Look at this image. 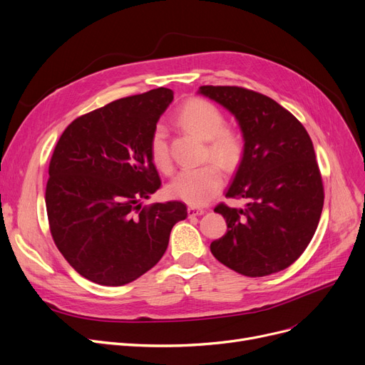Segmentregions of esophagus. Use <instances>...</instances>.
<instances>
[{"instance_id": "34e87169", "label": "esophagus", "mask_w": 365, "mask_h": 365, "mask_svg": "<svg viewBox=\"0 0 365 365\" xmlns=\"http://www.w3.org/2000/svg\"><path fill=\"white\" fill-rule=\"evenodd\" d=\"M204 215L202 208H197V207H187V216L189 217H195V216H201Z\"/></svg>"}]
</instances>
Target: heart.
I'll list each match as a JSON object with an SVG mask.
<instances>
[{"label":"heart","instance_id":"1","mask_svg":"<svg viewBox=\"0 0 365 365\" xmlns=\"http://www.w3.org/2000/svg\"><path fill=\"white\" fill-rule=\"evenodd\" d=\"M179 123L189 131L207 140L205 157L213 160L223 168H232L241 158V140L238 134L226 128V120L222 110L205 99L189 101L179 112ZM152 161L161 170L170 167V150L167 130L163 124L155 125L149 140ZM223 186L220 170L207 164L198 168L182 170L171 180L168 190L175 197L189 205H205L215 198Z\"/></svg>","mask_w":365,"mask_h":365}]
</instances>
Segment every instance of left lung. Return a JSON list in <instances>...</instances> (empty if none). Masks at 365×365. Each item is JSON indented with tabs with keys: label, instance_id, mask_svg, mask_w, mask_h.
I'll list each match as a JSON object with an SVG mask.
<instances>
[{
	"label": "left lung",
	"instance_id": "8db88e82",
	"mask_svg": "<svg viewBox=\"0 0 365 365\" xmlns=\"http://www.w3.org/2000/svg\"><path fill=\"white\" fill-rule=\"evenodd\" d=\"M200 94L226 108L244 138L242 158L227 198L219 204L226 234L210 244L213 256L245 277H266L294 263L311 242L324 205L315 150L302 123L274 99L235 86H202Z\"/></svg>",
	"mask_w": 365,
	"mask_h": 365
}]
</instances>
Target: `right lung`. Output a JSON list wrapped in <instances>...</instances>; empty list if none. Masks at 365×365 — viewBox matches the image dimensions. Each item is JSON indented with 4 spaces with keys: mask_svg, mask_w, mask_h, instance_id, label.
I'll return each instance as SVG.
<instances>
[{
    "mask_svg": "<svg viewBox=\"0 0 365 365\" xmlns=\"http://www.w3.org/2000/svg\"><path fill=\"white\" fill-rule=\"evenodd\" d=\"M173 101L155 88L73 120L48 165L46 205L56 247L84 278L118 287L138 279L167 250L180 201L142 207L161 186L149 140Z\"/></svg>",
    "mask_w": 365,
    "mask_h": 365,
    "instance_id": "obj_1",
    "label": "right lung"
}]
</instances>
